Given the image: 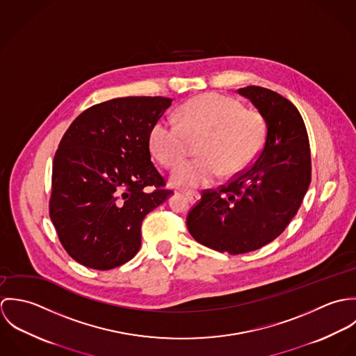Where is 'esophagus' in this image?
Returning <instances> with one entry per match:
<instances>
[{
    "instance_id": "34e87169",
    "label": "esophagus",
    "mask_w": 356,
    "mask_h": 356,
    "mask_svg": "<svg viewBox=\"0 0 356 356\" xmlns=\"http://www.w3.org/2000/svg\"><path fill=\"white\" fill-rule=\"evenodd\" d=\"M184 195L188 197V200L191 202V204H196L200 200V195L199 192H193V191H185Z\"/></svg>"
}]
</instances>
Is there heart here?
<instances>
[{
    "label": "heart",
    "mask_w": 356,
    "mask_h": 356,
    "mask_svg": "<svg viewBox=\"0 0 356 356\" xmlns=\"http://www.w3.org/2000/svg\"><path fill=\"white\" fill-rule=\"evenodd\" d=\"M177 122L157 119L149 130L153 156L167 168L188 154L191 141L202 156L184 161L171 174L172 186L196 189L212 184L225 172L233 177L244 171L261 151L267 126L260 112L220 93H205L185 102Z\"/></svg>",
    "instance_id": "b5f03b06"
}]
</instances>
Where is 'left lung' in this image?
Returning <instances> with one entry per match:
<instances>
[{
    "mask_svg": "<svg viewBox=\"0 0 356 356\" xmlns=\"http://www.w3.org/2000/svg\"><path fill=\"white\" fill-rule=\"evenodd\" d=\"M237 92L264 118V145L254 164L227 185L203 191L186 218L197 243L230 254L256 251L275 240L298 213L311 182L309 143L298 108L266 88Z\"/></svg>",
    "mask_w": 356,
    "mask_h": 356,
    "instance_id": "left-lung-1",
    "label": "left lung"
}]
</instances>
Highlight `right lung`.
Wrapping results in <instances>:
<instances>
[{
    "instance_id": "add662e5",
    "label": "right lung",
    "mask_w": 356,
    "mask_h": 356,
    "mask_svg": "<svg viewBox=\"0 0 356 356\" xmlns=\"http://www.w3.org/2000/svg\"><path fill=\"white\" fill-rule=\"evenodd\" d=\"M172 100L120 97L82 112L63 136L51 171L49 215L78 263L111 270L141 247L147 213L171 191L151 161L148 136ZM148 186L156 189L146 192Z\"/></svg>"
}]
</instances>
